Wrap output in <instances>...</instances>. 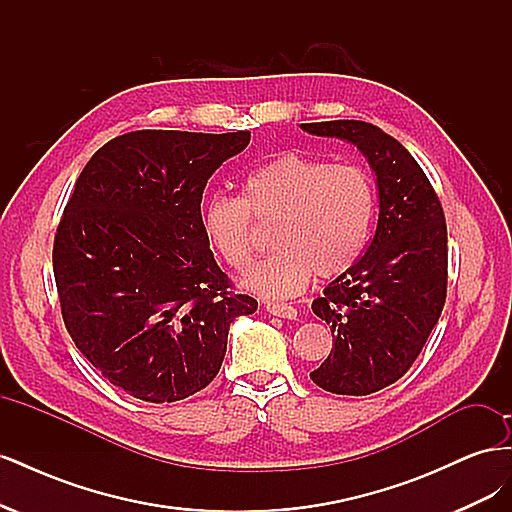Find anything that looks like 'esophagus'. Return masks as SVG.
<instances>
[{"label": "esophagus", "instance_id": "1", "mask_svg": "<svg viewBox=\"0 0 512 512\" xmlns=\"http://www.w3.org/2000/svg\"><path fill=\"white\" fill-rule=\"evenodd\" d=\"M265 307H267V312L273 314V316H280V318H286V320L297 318V309H294L288 303H267Z\"/></svg>", "mask_w": 512, "mask_h": 512}]
</instances>
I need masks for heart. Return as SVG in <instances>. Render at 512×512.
I'll use <instances>...</instances> for the list:
<instances>
[{
  "mask_svg": "<svg viewBox=\"0 0 512 512\" xmlns=\"http://www.w3.org/2000/svg\"><path fill=\"white\" fill-rule=\"evenodd\" d=\"M374 185L359 166H331L301 153H282L243 179V194L211 196L200 228L232 269L252 260L256 228L273 224V247L241 277V286L267 299L299 294L314 273L335 277L359 258L374 220Z\"/></svg>",
  "mask_w": 512,
  "mask_h": 512,
  "instance_id": "b5f03b06",
  "label": "heart"
}]
</instances>
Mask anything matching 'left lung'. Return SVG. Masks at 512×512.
Masks as SVG:
<instances>
[{
	"mask_svg": "<svg viewBox=\"0 0 512 512\" xmlns=\"http://www.w3.org/2000/svg\"><path fill=\"white\" fill-rule=\"evenodd\" d=\"M363 153L376 175L378 226L365 254L312 303L333 350L312 378L335 395H369L397 382L421 354L446 299V222L410 151L374 123H301Z\"/></svg>",
	"mask_w": 512,
	"mask_h": 512,
	"instance_id": "left-lung-1",
	"label": "left lung"
}]
</instances>
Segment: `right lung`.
I'll use <instances>...</instances> for the list:
<instances>
[{
  "label": "right lung",
  "instance_id": "add662e5",
  "mask_svg": "<svg viewBox=\"0 0 512 512\" xmlns=\"http://www.w3.org/2000/svg\"><path fill=\"white\" fill-rule=\"evenodd\" d=\"M250 132L138 130L87 162L59 222L53 271L76 348L128 395L164 404L218 376L228 329L256 299L228 290L200 228L209 177Z\"/></svg>",
  "mask_w": 512,
  "mask_h": 512
}]
</instances>
